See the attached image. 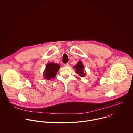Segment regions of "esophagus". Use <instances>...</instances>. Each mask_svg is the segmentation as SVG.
<instances>
[{"instance_id": "obj_1", "label": "esophagus", "mask_w": 133, "mask_h": 133, "mask_svg": "<svg viewBox=\"0 0 133 133\" xmlns=\"http://www.w3.org/2000/svg\"><path fill=\"white\" fill-rule=\"evenodd\" d=\"M65 66H69V64H68V63H67V64H65L64 65Z\"/></svg>"}]
</instances>
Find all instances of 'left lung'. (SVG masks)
Instances as JSON below:
<instances>
[{
	"label": "left lung",
	"mask_w": 133,
	"mask_h": 133,
	"mask_svg": "<svg viewBox=\"0 0 133 133\" xmlns=\"http://www.w3.org/2000/svg\"><path fill=\"white\" fill-rule=\"evenodd\" d=\"M74 68L76 69V72L78 74V75H79L81 77H85L86 73L85 72V71L84 70V66L83 65V63L81 61H79L77 63V64L75 65Z\"/></svg>",
	"instance_id": "8db88e82"
}]
</instances>
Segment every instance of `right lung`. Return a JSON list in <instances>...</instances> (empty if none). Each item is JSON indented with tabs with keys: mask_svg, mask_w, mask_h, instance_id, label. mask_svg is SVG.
<instances>
[{
	"mask_svg": "<svg viewBox=\"0 0 133 133\" xmlns=\"http://www.w3.org/2000/svg\"><path fill=\"white\" fill-rule=\"evenodd\" d=\"M59 68L60 65L58 64H55L54 63L47 64L43 74L44 78L47 80L54 78L57 73Z\"/></svg>",
	"mask_w": 133,
	"mask_h": 133,
	"instance_id": "add662e5",
	"label": "right lung"
}]
</instances>
